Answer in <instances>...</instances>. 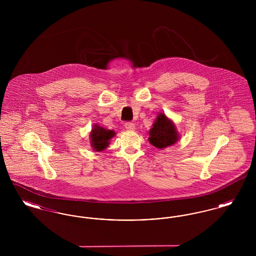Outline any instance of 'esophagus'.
I'll list each match as a JSON object with an SVG mask.
<instances>
[{
    "mask_svg": "<svg viewBox=\"0 0 256 256\" xmlns=\"http://www.w3.org/2000/svg\"><path fill=\"white\" fill-rule=\"evenodd\" d=\"M124 128H126L128 130H135V124H134V122H126V124H124Z\"/></svg>",
    "mask_w": 256,
    "mask_h": 256,
    "instance_id": "34e87169",
    "label": "esophagus"
}]
</instances>
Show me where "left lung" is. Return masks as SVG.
<instances>
[{
    "label": "left lung",
    "instance_id": "8db88e82",
    "mask_svg": "<svg viewBox=\"0 0 256 256\" xmlns=\"http://www.w3.org/2000/svg\"><path fill=\"white\" fill-rule=\"evenodd\" d=\"M180 139L174 122L165 113L160 112L148 132V142L156 148H166L174 145Z\"/></svg>",
    "mask_w": 256,
    "mask_h": 256
}]
</instances>
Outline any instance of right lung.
I'll return each instance as SVG.
<instances>
[{
    "mask_svg": "<svg viewBox=\"0 0 256 256\" xmlns=\"http://www.w3.org/2000/svg\"><path fill=\"white\" fill-rule=\"evenodd\" d=\"M115 136V132L112 130H106L98 124H94L90 134L89 140L90 145L96 152H102L106 150L110 144V139Z\"/></svg>",
    "mask_w": 256,
    "mask_h": 256,
    "instance_id": "add662e5",
    "label": "right lung"
}]
</instances>
